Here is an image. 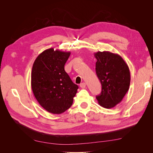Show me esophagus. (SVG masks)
Wrapping results in <instances>:
<instances>
[{"instance_id":"34e87169","label":"esophagus","mask_w":153,"mask_h":153,"mask_svg":"<svg viewBox=\"0 0 153 153\" xmlns=\"http://www.w3.org/2000/svg\"><path fill=\"white\" fill-rule=\"evenodd\" d=\"M80 87L81 88H85L86 87V84L85 82H83V83H81V84H80Z\"/></svg>"}]
</instances>
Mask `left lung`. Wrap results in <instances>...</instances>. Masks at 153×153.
I'll list each match as a JSON object with an SVG mask.
<instances>
[{"instance_id": "8db88e82", "label": "left lung", "mask_w": 153, "mask_h": 153, "mask_svg": "<svg viewBox=\"0 0 153 153\" xmlns=\"http://www.w3.org/2000/svg\"><path fill=\"white\" fill-rule=\"evenodd\" d=\"M94 57L96 75L102 86L96 99L102 107L113 108L121 102L129 89L131 78L128 66L119 55L108 51H99L94 53Z\"/></svg>"}]
</instances>
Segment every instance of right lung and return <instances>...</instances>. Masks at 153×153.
Instances as JSON below:
<instances>
[{
  "label": "right lung",
  "instance_id": "1",
  "mask_svg": "<svg viewBox=\"0 0 153 153\" xmlns=\"http://www.w3.org/2000/svg\"><path fill=\"white\" fill-rule=\"evenodd\" d=\"M70 52L53 48L41 53L33 64L31 87L36 99L48 112L60 114L71 107L78 86L64 70Z\"/></svg>",
  "mask_w": 153,
  "mask_h": 153
}]
</instances>
